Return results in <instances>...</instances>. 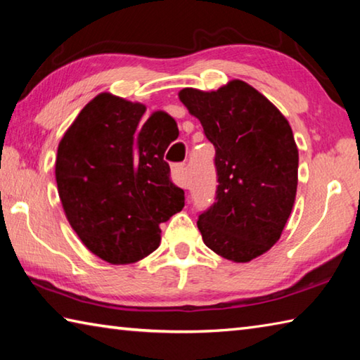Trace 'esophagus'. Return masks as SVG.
Here are the masks:
<instances>
[{"label": "esophagus", "mask_w": 360, "mask_h": 360, "mask_svg": "<svg viewBox=\"0 0 360 360\" xmlns=\"http://www.w3.org/2000/svg\"><path fill=\"white\" fill-rule=\"evenodd\" d=\"M184 163H174V165L172 167V179L174 184H178L181 187H186V182H184Z\"/></svg>", "instance_id": "34e87169"}]
</instances>
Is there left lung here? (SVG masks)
Instances as JSON below:
<instances>
[{"label":"left lung","instance_id":"1","mask_svg":"<svg viewBox=\"0 0 360 360\" xmlns=\"http://www.w3.org/2000/svg\"><path fill=\"white\" fill-rule=\"evenodd\" d=\"M179 100L216 149V198L197 222L205 245L224 259L252 260L279 240L294 206L298 150L289 122L243 81L216 92L184 89Z\"/></svg>","mask_w":360,"mask_h":360}]
</instances>
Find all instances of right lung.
Masks as SVG:
<instances>
[{
  "label": "right lung",
  "mask_w": 360,
  "mask_h": 360,
  "mask_svg": "<svg viewBox=\"0 0 360 360\" xmlns=\"http://www.w3.org/2000/svg\"><path fill=\"white\" fill-rule=\"evenodd\" d=\"M100 94L58 144L56 178L65 214L79 238L109 264H133L154 252L158 225L184 206V191L169 181L163 160L172 115Z\"/></svg>",
  "instance_id": "right-lung-1"
}]
</instances>
